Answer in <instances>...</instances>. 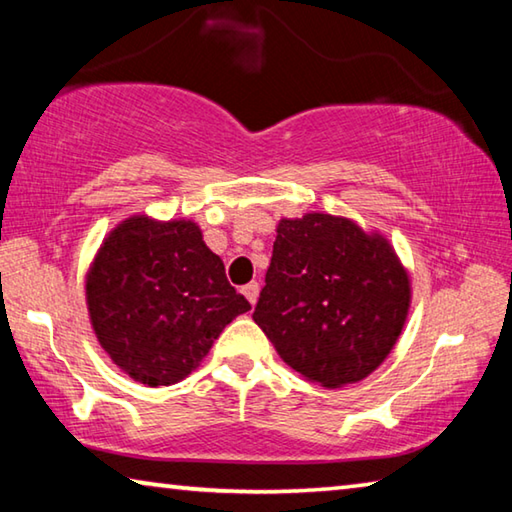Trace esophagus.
<instances>
[{"label": "esophagus", "mask_w": 512, "mask_h": 512, "mask_svg": "<svg viewBox=\"0 0 512 512\" xmlns=\"http://www.w3.org/2000/svg\"><path fill=\"white\" fill-rule=\"evenodd\" d=\"M241 293L248 298L250 305H255L257 298H259V284L257 282H248L246 287H241Z\"/></svg>", "instance_id": "obj_1"}]
</instances>
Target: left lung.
Masks as SVG:
<instances>
[{
    "label": "left lung",
    "instance_id": "8db88e82",
    "mask_svg": "<svg viewBox=\"0 0 512 512\" xmlns=\"http://www.w3.org/2000/svg\"><path fill=\"white\" fill-rule=\"evenodd\" d=\"M253 320L307 381L341 388L375 372L400 339L411 277L381 232L348 216L280 219Z\"/></svg>",
    "mask_w": 512,
    "mask_h": 512
}]
</instances>
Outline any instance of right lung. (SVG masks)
Segmentation results:
<instances>
[{
  "label": "right lung",
  "mask_w": 512,
  "mask_h": 512,
  "mask_svg": "<svg viewBox=\"0 0 512 512\" xmlns=\"http://www.w3.org/2000/svg\"><path fill=\"white\" fill-rule=\"evenodd\" d=\"M85 305L101 348L146 386L185 379L250 309L198 223L149 214L128 216L103 239L85 273Z\"/></svg>",
  "instance_id": "add662e5"
}]
</instances>
